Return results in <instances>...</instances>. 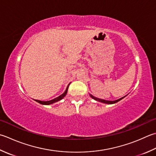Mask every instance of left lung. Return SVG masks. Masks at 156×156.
<instances>
[{
    "instance_id": "obj_1",
    "label": "left lung",
    "mask_w": 156,
    "mask_h": 156,
    "mask_svg": "<svg viewBox=\"0 0 156 156\" xmlns=\"http://www.w3.org/2000/svg\"><path fill=\"white\" fill-rule=\"evenodd\" d=\"M90 97H92V98H93V99L96 100V101H99V102L107 103V104H113V103H117L118 101H120L121 99H122L124 98V97H122V98L119 99H118V100H115V101H107V100H104V99H101L97 98V97H94V96H93V95H91V94H90Z\"/></svg>"
}]
</instances>
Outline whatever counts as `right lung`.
<instances>
[{
  "label": "right lung",
  "mask_w": 156,
  "mask_h": 156,
  "mask_svg": "<svg viewBox=\"0 0 156 156\" xmlns=\"http://www.w3.org/2000/svg\"><path fill=\"white\" fill-rule=\"evenodd\" d=\"M69 85V84H68V87H67L65 92H64L62 94H61L60 96L57 97V98H55V99H52L51 101H40V100H36V101H37L38 103H41V104H42V105H50V104H52V103H53L59 101H60L61 99H62L63 97L66 95L67 93H68V89Z\"/></svg>",
  "instance_id": "obj_1"
}]
</instances>
